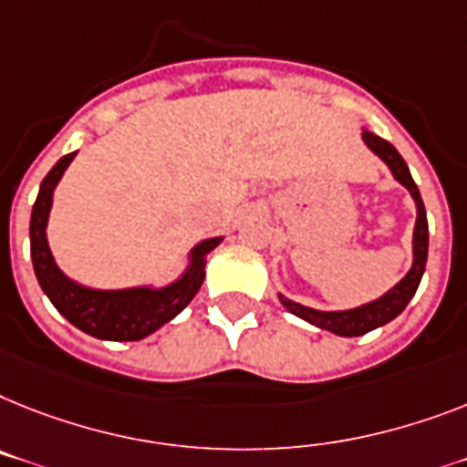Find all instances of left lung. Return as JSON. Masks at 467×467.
I'll return each mask as SVG.
<instances>
[{
	"label": "left lung",
	"mask_w": 467,
	"mask_h": 467,
	"mask_svg": "<svg viewBox=\"0 0 467 467\" xmlns=\"http://www.w3.org/2000/svg\"><path fill=\"white\" fill-rule=\"evenodd\" d=\"M363 142L368 145V150L372 155L379 157L384 164L389 167L391 176L399 181L400 186L410 192V198L415 202V229H413V265L406 272V276L389 288L387 294H381L379 298L369 300L358 307H348V310H317V307L303 306V303H296V300L286 298L284 294H279V303L286 307L291 315L306 319L307 325H315L317 329L331 331L337 337H363L368 331L379 329V327L389 325L391 319H396L400 312L406 310V306L410 303V298L415 296L420 286V279L425 275L427 265V245H430V229H427V212L425 202L420 198V191L415 186L413 176H410V169H408L406 160L399 155V150L391 145L384 138L375 136L372 130H368L363 126V133H360Z\"/></svg>",
	"instance_id": "obj_1"
}]
</instances>
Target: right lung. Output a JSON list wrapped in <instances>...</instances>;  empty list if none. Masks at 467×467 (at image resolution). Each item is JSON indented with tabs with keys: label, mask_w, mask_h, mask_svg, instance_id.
Returning a JSON list of instances; mask_svg holds the SVG:
<instances>
[{
	"label": "right lung",
	"mask_w": 467,
	"mask_h": 467,
	"mask_svg": "<svg viewBox=\"0 0 467 467\" xmlns=\"http://www.w3.org/2000/svg\"><path fill=\"white\" fill-rule=\"evenodd\" d=\"M78 152L61 157L42 179L40 192L30 214V257L37 284L59 315L102 341H140L171 322L195 298L205 281L207 255L224 236L195 243L186 255V267L164 286L145 284L130 288H92L71 279L59 269L47 241V222L52 212L54 191L61 176Z\"/></svg>",
	"instance_id": "add662e5"
}]
</instances>
